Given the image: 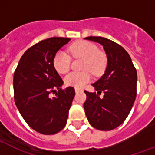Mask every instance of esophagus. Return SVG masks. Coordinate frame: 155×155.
I'll list each match as a JSON object with an SVG mask.
<instances>
[{
    "mask_svg": "<svg viewBox=\"0 0 155 155\" xmlns=\"http://www.w3.org/2000/svg\"><path fill=\"white\" fill-rule=\"evenodd\" d=\"M82 90H81V89H78V88H76L75 89V92H76V93H78V92H82Z\"/></svg>",
    "mask_w": 155,
    "mask_h": 155,
    "instance_id": "34e87169",
    "label": "esophagus"
}]
</instances>
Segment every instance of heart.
Wrapping results in <instances>:
<instances>
[{
    "instance_id": "obj_1",
    "label": "heart",
    "mask_w": 155,
    "mask_h": 155,
    "mask_svg": "<svg viewBox=\"0 0 155 155\" xmlns=\"http://www.w3.org/2000/svg\"><path fill=\"white\" fill-rule=\"evenodd\" d=\"M69 53L74 58L83 59L81 69L82 72H72L64 78L67 86L76 88H82L91 81V74L101 76L107 66V56L100 51L98 47L91 42L80 40L74 42L69 46ZM53 66L59 74H65L69 71L71 64L70 56L64 51H57L52 60Z\"/></svg>"
}]
</instances>
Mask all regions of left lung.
<instances>
[{
	"instance_id": "1",
	"label": "left lung",
	"mask_w": 155,
	"mask_h": 155,
	"mask_svg": "<svg viewBox=\"0 0 155 155\" xmlns=\"http://www.w3.org/2000/svg\"><path fill=\"white\" fill-rule=\"evenodd\" d=\"M86 39L104 46L107 56L106 71L92 84L98 92L85 91V113L89 123L99 130L108 131L120 126L131 111L137 96L136 68L126 50L104 37L90 36ZM102 92L104 98L100 99Z\"/></svg>"
}]
</instances>
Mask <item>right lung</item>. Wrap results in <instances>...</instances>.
<instances>
[{"label": "right lung", "instance_id": "1", "mask_svg": "<svg viewBox=\"0 0 155 155\" xmlns=\"http://www.w3.org/2000/svg\"><path fill=\"white\" fill-rule=\"evenodd\" d=\"M69 38L44 39L26 50L14 75V102L27 124L39 134L51 135L64 129L75 95L74 87L63 84L52 60ZM58 89L52 98L49 94Z\"/></svg>", "mask_w": 155, "mask_h": 155}]
</instances>
